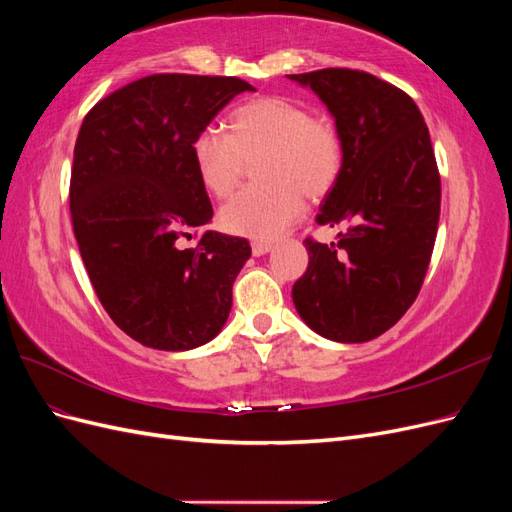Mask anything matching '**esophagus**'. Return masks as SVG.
I'll return each mask as SVG.
<instances>
[{
    "mask_svg": "<svg viewBox=\"0 0 512 512\" xmlns=\"http://www.w3.org/2000/svg\"><path fill=\"white\" fill-rule=\"evenodd\" d=\"M271 243H267V241H254L252 243V254L254 256H265L267 252H271Z\"/></svg>",
    "mask_w": 512,
    "mask_h": 512,
    "instance_id": "obj_1",
    "label": "esophagus"
}]
</instances>
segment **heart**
<instances>
[{
    "label": "heart",
    "mask_w": 512,
    "mask_h": 512,
    "mask_svg": "<svg viewBox=\"0 0 512 512\" xmlns=\"http://www.w3.org/2000/svg\"><path fill=\"white\" fill-rule=\"evenodd\" d=\"M256 158L260 185L241 190L220 218L235 235L273 239L303 213V194L316 200L331 192L344 149L331 121L280 96L243 102L228 115V134L205 128L192 141L196 175L218 198L237 190L245 162Z\"/></svg>",
    "instance_id": "b5f03b06"
}]
</instances>
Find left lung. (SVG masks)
<instances>
[{
	"label": "left lung",
	"mask_w": 512,
	"mask_h": 512,
	"mask_svg": "<svg viewBox=\"0 0 512 512\" xmlns=\"http://www.w3.org/2000/svg\"><path fill=\"white\" fill-rule=\"evenodd\" d=\"M329 108L342 138V173L316 222L344 226L337 243L305 239L307 271L292 286L299 316L318 335L363 344L408 312L436 243L440 175L414 100L348 68L288 74Z\"/></svg>",
	"instance_id": "1"
}]
</instances>
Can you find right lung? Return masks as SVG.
<instances>
[{
    "instance_id": "obj_1",
    "label": "right lung",
    "mask_w": 512,
    "mask_h": 512,
    "mask_svg": "<svg viewBox=\"0 0 512 512\" xmlns=\"http://www.w3.org/2000/svg\"><path fill=\"white\" fill-rule=\"evenodd\" d=\"M243 91L237 76L151 74L100 100L79 130L70 177L74 237L106 314L138 344L166 352L222 331L247 239L213 218L192 162L194 136Z\"/></svg>"
}]
</instances>
